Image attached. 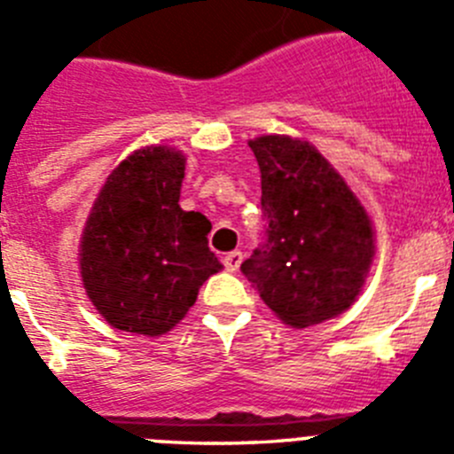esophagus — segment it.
I'll return each instance as SVG.
<instances>
[{
    "label": "esophagus",
    "mask_w": 454,
    "mask_h": 454,
    "mask_svg": "<svg viewBox=\"0 0 454 454\" xmlns=\"http://www.w3.org/2000/svg\"><path fill=\"white\" fill-rule=\"evenodd\" d=\"M240 262H243V252H240V250H234V252H227V254H224V259H223L224 268H227V270H230V272L239 270Z\"/></svg>",
    "instance_id": "1"
}]
</instances>
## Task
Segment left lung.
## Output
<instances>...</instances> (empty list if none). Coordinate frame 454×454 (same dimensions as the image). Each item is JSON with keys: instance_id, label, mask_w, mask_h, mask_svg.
Segmentation results:
<instances>
[{"instance_id": "left-lung-1", "label": "left lung", "mask_w": 454, "mask_h": 454, "mask_svg": "<svg viewBox=\"0 0 454 454\" xmlns=\"http://www.w3.org/2000/svg\"><path fill=\"white\" fill-rule=\"evenodd\" d=\"M262 170L263 243L240 263L263 302L293 327L343 314L375 254L372 224L316 147L288 136L250 140Z\"/></svg>"}]
</instances>
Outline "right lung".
Instances as JSON below:
<instances>
[{
    "instance_id": "add662e5",
    "label": "right lung",
    "mask_w": 454,
    "mask_h": 454,
    "mask_svg": "<svg viewBox=\"0 0 454 454\" xmlns=\"http://www.w3.org/2000/svg\"><path fill=\"white\" fill-rule=\"evenodd\" d=\"M186 159L170 147L127 156L104 184L82 236L88 298L115 330L159 336L223 268L208 250L211 223L179 207Z\"/></svg>"
}]
</instances>
